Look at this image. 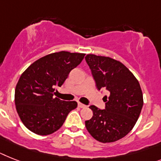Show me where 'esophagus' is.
Here are the masks:
<instances>
[{
  "label": "esophagus",
  "mask_w": 161,
  "mask_h": 161,
  "mask_svg": "<svg viewBox=\"0 0 161 161\" xmlns=\"http://www.w3.org/2000/svg\"><path fill=\"white\" fill-rule=\"evenodd\" d=\"M78 107L79 108H86V105H85V104H83V103H78Z\"/></svg>",
  "instance_id": "esophagus-1"
}]
</instances>
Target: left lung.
<instances>
[{"instance_id":"1","label":"left lung","mask_w":161,"mask_h":161,"mask_svg":"<svg viewBox=\"0 0 161 161\" xmlns=\"http://www.w3.org/2000/svg\"><path fill=\"white\" fill-rule=\"evenodd\" d=\"M86 61L97 89H106L109 92V96H104V109L90 106L93 117L86 121V129L100 142H114L129 133L140 116L143 106L140 84L133 74L117 60L88 54Z\"/></svg>"}]
</instances>
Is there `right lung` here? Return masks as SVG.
<instances>
[{"label":"right lung","instance_id":"add662e5","mask_svg":"<svg viewBox=\"0 0 161 161\" xmlns=\"http://www.w3.org/2000/svg\"><path fill=\"white\" fill-rule=\"evenodd\" d=\"M85 53L62 51L35 61L23 72L15 87L14 103L24 125L38 135L58 131L75 101L54 98L57 86H62L71 70L81 62Z\"/></svg>","mask_w":161,"mask_h":161}]
</instances>
